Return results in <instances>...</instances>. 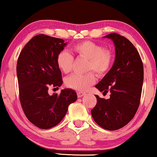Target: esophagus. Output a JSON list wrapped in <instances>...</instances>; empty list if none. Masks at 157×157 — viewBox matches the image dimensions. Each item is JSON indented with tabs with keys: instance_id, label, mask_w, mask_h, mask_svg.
Returning <instances> with one entry per match:
<instances>
[{
	"instance_id": "obj_1",
	"label": "esophagus",
	"mask_w": 157,
	"mask_h": 157,
	"mask_svg": "<svg viewBox=\"0 0 157 157\" xmlns=\"http://www.w3.org/2000/svg\"><path fill=\"white\" fill-rule=\"evenodd\" d=\"M85 94H86V93L82 92V91H80V92H77V97H78L79 98H80V97H82V96H84Z\"/></svg>"
}]
</instances>
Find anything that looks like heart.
Returning <instances> with one entry per match:
<instances>
[{
	"mask_svg": "<svg viewBox=\"0 0 157 157\" xmlns=\"http://www.w3.org/2000/svg\"><path fill=\"white\" fill-rule=\"evenodd\" d=\"M73 51L78 57L87 60L86 70L94 71L99 77H102L109 71L113 61V54L101 45L92 41L86 40L78 43L73 46ZM57 66L63 72L68 74L72 69L74 57L70 52L63 50L56 57ZM96 81L92 71L80 75L74 74L66 80L68 87L77 91H86Z\"/></svg>",
	"mask_w": 157,
	"mask_h": 157,
	"instance_id": "b5f03b06",
	"label": "heart"
}]
</instances>
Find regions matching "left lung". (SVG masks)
I'll use <instances>...</instances> for the list:
<instances>
[{"label": "left lung", "instance_id": "left-lung-1", "mask_svg": "<svg viewBox=\"0 0 157 157\" xmlns=\"http://www.w3.org/2000/svg\"><path fill=\"white\" fill-rule=\"evenodd\" d=\"M104 37L111 39L114 44L115 60L95 87L111 94L107 100L95 95L97 104L91 113L100 127L115 131L127 125L137 111L143 83V64L136 48L126 37L117 33Z\"/></svg>", "mask_w": 157, "mask_h": 157}]
</instances>
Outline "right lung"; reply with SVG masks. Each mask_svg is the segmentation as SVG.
Wrapping results in <instances>:
<instances>
[{"mask_svg":"<svg viewBox=\"0 0 157 157\" xmlns=\"http://www.w3.org/2000/svg\"><path fill=\"white\" fill-rule=\"evenodd\" d=\"M66 44L63 39L41 34L27 43L18 57L20 101L27 119L39 128L57 125L68 105L77 99V93L71 89L61 90L60 94L48 93V88L60 87L63 83L56 57Z\"/></svg>","mask_w":157,"mask_h":157,"instance_id":"1","label":"right lung"}]
</instances>
